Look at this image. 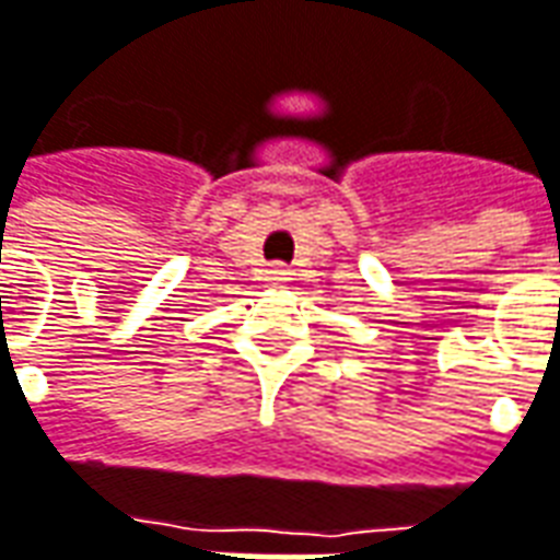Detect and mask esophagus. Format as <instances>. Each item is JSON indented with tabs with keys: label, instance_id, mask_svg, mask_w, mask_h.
<instances>
[{
	"label": "esophagus",
	"instance_id": "obj_1",
	"mask_svg": "<svg viewBox=\"0 0 560 560\" xmlns=\"http://www.w3.org/2000/svg\"><path fill=\"white\" fill-rule=\"evenodd\" d=\"M269 281H276V284H281V281H288V269H281V266H276V269L269 272Z\"/></svg>",
	"mask_w": 560,
	"mask_h": 560
}]
</instances>
